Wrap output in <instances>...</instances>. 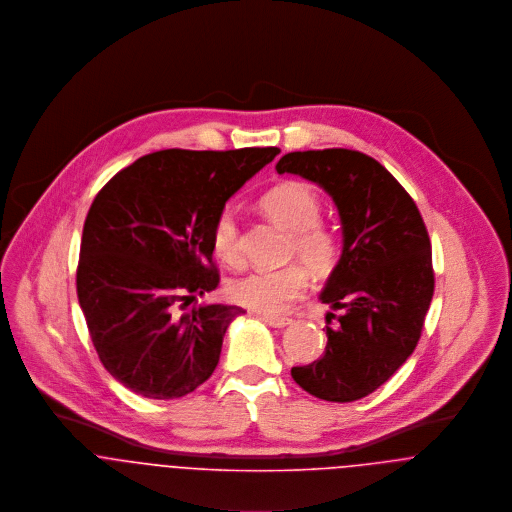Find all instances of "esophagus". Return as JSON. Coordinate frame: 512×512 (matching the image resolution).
Listing matches in <instances>:
<instances>
[{
    "label": "esophagus",
    "instance_id": "esophagus-1",
    "mask_svg": "<svg viewBox=\"0 0 512 512\" xmlns=\"http://www.w3.org/2000/svg\"><path fill=\"white\" fill-rule=\"evenodd\" d=\"M260 321H264L266 325L270 327H276V329H282V327H288L292 323L290 317H272V315H258Z\"/></svg>",
    "mask_w": 512,
    "mask_h": 512
}]
</instances>
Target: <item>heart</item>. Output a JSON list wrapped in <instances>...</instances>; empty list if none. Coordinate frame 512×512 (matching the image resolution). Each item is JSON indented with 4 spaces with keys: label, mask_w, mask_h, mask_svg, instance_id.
Masks as SVG:
<instances>
[{
    "label": "heart",
    "mask_w": 512,
    "mask_h": 512,
    "mask_svg": "<svg viewBox=\"0 0 512 512\" xmlns=\"http://www.w3.org/2000/svg\"><path fill=\"white\" fill-rule=\"evenodd\" d=\"M262 211L292 234V256H297L311 272H329L339 258V238L333 230L319 224L321 201L315 191L297 181L270 189L262 201ZM213 250L222 262L240 264L238 224L230 211H222L211 232ZM307 278L301 266L282 270H254L228 284V297L252 311L278 315L305 290Z\"/></svg>",
    "instance_id": "1"
}]
</instances>
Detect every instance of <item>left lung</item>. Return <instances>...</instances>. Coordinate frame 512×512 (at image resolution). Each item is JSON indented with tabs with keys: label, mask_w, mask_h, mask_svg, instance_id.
<instances>
[{
	"label": "left lung",
	"mask_w": 512,
	"mask_h": 512,
	"mask_svg": "<svg viewBox=\"0 0 512 512\" xmlns=\"http://www.w3.org/2000/svg\"><path fill=\"white\" fill-rule=\"evenodd\" d=\"M280 175L319 185L335 203L343 250L319 299L339 311L327 349L293 380L327 402H353L382 386L414 353L434 295L432 244L404 187L372 157L353 149L286 153Z\"/></svg>",
	"instance_id": "obj_1"
}]
</instances>
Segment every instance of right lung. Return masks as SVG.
<instances>
[{
	"mask_svg": "<svg viewBox=\"0 0 512 512\" xmlns=\"http://www.w3.org/2000/svg\"><path fill=\"white\" fill-rule=\"evenodd\" d=\"M278 147L163 149L116 173L82 228L78 303L104 368L132 392L173 400L219 365L238 305H187L217 290L213 224Z\"/></svg>",
	"mask_w": 512,
	"mask_h": 512,
	"instance_id": "obj_1",
	"label": "right lung"
}]
</instances>
